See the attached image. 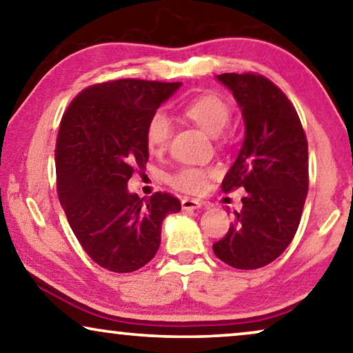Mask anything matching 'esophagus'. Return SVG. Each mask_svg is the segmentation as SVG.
I'll return each instance as SVG.
<instances>
[{"mask_svg": "<svg viewBox=\"0 0 353 353\" xmlns=\"http://www.w3.org/2000/svg\"><path fill=\"white\" fill-rule=\"evenodd\" d=\"M202 205H204V202L199 201V199H192V197H185V199L181 201L183 210H196Z\"/></svg>", "mask_w": 353, "mask_h": 353, "instance_id": "34e87169", "label": "esophagus"}]
</instances>
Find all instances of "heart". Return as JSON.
<instances>
[{
  "label": "heart",
  "instance_id": "obj_1",
  "mask_svg": "<svg viewBox=\"0 0 353 353\" xmlns=\"http://www.w3.org/2000/svg\"><path fill=\"white\" fill-rule=\"evenodd\" d=\"M183 115L210 137H219L230 120V105L226 101L214 93H205L191 99L183 105ZM172 134L170 120L165 114L156 112L149 119L146 127V146L149 152L161 154L165 151ZM209 170L204 167H181L167 176L173 188L186 192L201 191L207 180Z\"/></svg>",
  "mask_w": 353,
  "mask_h": 353
}]
</instances>
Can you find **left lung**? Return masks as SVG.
Here are the masks:
<instances>
[{"label": "left lung", "instance_id": "8db88e82", "mask_svg": "<svg viewBox=\"0 0 353 353\" xmlns=\"http://www.w3.org/2000/svg\"><path fill=\"white\" fill-rule=\"evenodd\" d=\"M243 112L245 137L221 190L244 188L243 209L214 244L221 262L255 270L281 255L296 234L308 191V144L286 94L255 74H221Z\"/></svg>", "mask_w": 353, "mask_h": 353}]
</instances>
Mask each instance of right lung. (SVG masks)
I'll use <instances>...</instances> for the list:
<instances>
[{
	"label": "right lung",
	"mask_w": 353,
	"mask_h": 353,
	"mask_svg": "<svg viewBox=\"0 0 353 353\" xmlns=\"http://www.w3.org/2000/svg\"><path fill=\"white\" fill-rule=\"evenodd\" d=\"M181 81L137 79L85 88L62 115L56 139L57 196L81 248L109 272H137L161 245L162 221L181 210L176 197L149 199L128 180L149 159L146 127Z\"/></svg>",
	"instance_id": "add662e5"
}]
</instances>
